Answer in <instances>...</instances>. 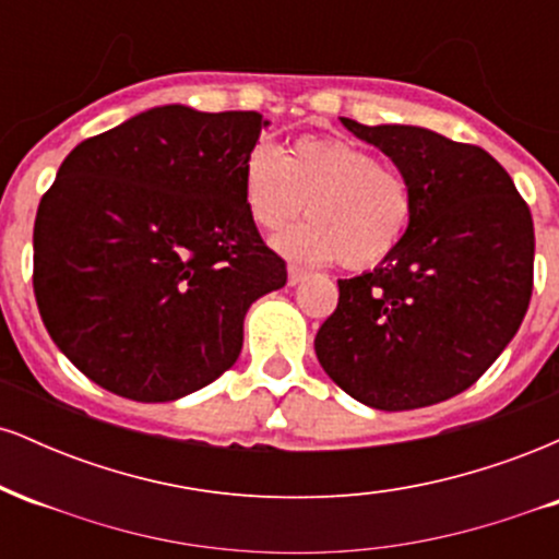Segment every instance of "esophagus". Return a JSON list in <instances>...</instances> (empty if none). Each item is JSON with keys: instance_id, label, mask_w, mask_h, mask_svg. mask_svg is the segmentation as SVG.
I'll return each mask as SVG.
<instances>
[{"instance_id": "obj_1", "label": "esophagus", "mask_w": 559, "mask_h": 559, "mask_svg": "<svg viewBox=\"0 0 559 559\" xmlns=\"http://www.w3.org/2000/svg\"><path fill=\"white\" fill-rule=\"evenodd\" d=\"M305 275H307L305 267H299V265H288V284H292V286H297L299 281L305 278Z\"/></svg>"}]
</instances>
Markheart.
<instances>
[{"label":"heart","instance_id":"1","mask_svg":"<svg viewBox=\"0 0 559 559\" xmlns=\"http://www.w3.org/2000/svg\"><path fill=\"white\" fill-rule=\"evenodd\" d=\"M241 194L262 230H281L307 202L310 221L286 230L278 249L307 262L338 260L349 271L389 260L415 213L413 186L400 168L333 136H301L286 155L258 141L243 157Z\"/></svg>","mask_w":559,"mask_h":559}]
</instances>
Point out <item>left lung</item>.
Returning a JSON list of instances; mask_svg holds the SVG:
<instances>
[{"instance_id":"1","label":"left lung","mask_w":559,"mask_h":559,"mask_svg":"<svg viewBox=\"0 0 559 559\" xmlns=\"http://www.w3.org/2000/svg\"><path fill=\"white\" fill-rule=\"evenodd\" d=\"M413 186L407 234L373 273L338 281L316 336L336 386L376 409L428 407L489 370L534 292V221L489 152L418 126H362Z\"/></svg>"}]
</instances>
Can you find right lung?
I'll return each mask as SVG.
<instances>
[{
	"mask_svg": "<svg viewBox=\"0 0 559 559\" xmlns=\"http://www.w3.org/2000/svg\"><path fill=\"white\" fill-rule=\"evenodd\" d=\"M260 112L165 105L81 141L38 202L34 294L83 376L173 402L239 360L243 316L286 284L241 194Z\"/></svg>",
	"mask_w": 559,
	"mask_h": 559,
	"instance_id": "add662e5",
	"label": "right lung"
}]
</instances>
